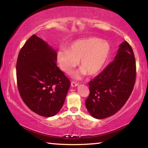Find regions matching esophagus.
<instances>
[{
	"mask_svg": "<svg viewBox=\"0 0 148 148\" xmlns=\"http://www.w3.org/2000/svg\"><path fill=\"white\" fill-rule=\"evenodd\" d=\"M71 86L72 87L77 86H78V83L76 82H74V81H72L71 82Z\"/></svg>",
	"mask_w": 148,
	"mask_h": 148,
	"instance_id": "esophagus-1",
	"label": "esophagus"
}]
</instances>
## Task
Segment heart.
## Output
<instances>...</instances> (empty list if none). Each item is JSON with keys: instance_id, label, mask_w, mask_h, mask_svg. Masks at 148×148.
Instances as JSON below:
<instances>
[{"instance_id": "heart-1", "label": "heart", "mask_w": 148, "mask_h": 148, "mask_svg": "<svg viewBox=\"0 0 148 148\" xmlns=\"http://www.w3.org/2000/svg\"><path fill=\"white\" fill-rule=\"evenodd\" d=\"M111 48L107 41L92 37L75 41L68 49H61L58 52L59 66L64 72L69 73L78 64L80 71L74 76L79 78L88 73L94 76L102 70L108 59Z\"/></svg>"}]
</instances>
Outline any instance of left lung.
Instances as JSON below:
<instances>
[{"instance_id": "8db88e82", "label": "left lung", "mask_w": 148, "mask_h": 148, "mask_svg": "<svg viewBox=\"0 0 148 148\" xmlns=\"http://www.w3.org/2000/svg\"><path fill=\"white\" fill-rule=\"evenodd\" d=\"M136 77L133 50L124 41L120 45L114 60L88 82L90 94L85 104L91 116L103 119L118 112L130 96Z\"/></svg>"}]
</instances>
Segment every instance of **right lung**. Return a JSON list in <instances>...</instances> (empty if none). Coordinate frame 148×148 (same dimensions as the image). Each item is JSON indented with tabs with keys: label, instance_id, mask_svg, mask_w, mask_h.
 Instances as JSON below:
<instances>
[{
	"label": "right lung",
	"instance_id": "right-lung-1",
	"mask_svg": "<svg viewBox=\"0 0 148 148\" xmlns=\"http://www.w3.org/2000/svg\"><path fill=\"white\" fill-rule=\"evenodd\" d=\"M56 52L35 34L20 50L16 80L22 100L32 112L51 117L62 107L70 82L57 66Z\"/></svg>",
	"mask_w": 148,
	"mask_h": 148
}]
</instances>
